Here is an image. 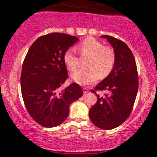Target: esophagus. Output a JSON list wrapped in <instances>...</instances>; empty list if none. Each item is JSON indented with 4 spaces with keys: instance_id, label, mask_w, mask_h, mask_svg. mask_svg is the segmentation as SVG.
I'll return each mask as SVG.
<instances>
[{
    "instance_id": "1",
    "label": "esophagus",
    "mask_w": 157,
    "mask_h": 157,
    "mask_svg": "<svg viewBox=\"0 0 157 157\" xmlns=\"http://www.w3.org/2000/svg\"><path fill=\"white\" fill-rule=\"evenodd\" d=\"M89 89H88L87 87H84L83 88V93H84V94H87L88 92H89Z\"/></svg>"
}]
</instances>
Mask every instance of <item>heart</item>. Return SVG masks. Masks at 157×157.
Here are the masks:
<instances>
[{"label": "heart", "instance_id": "b5f03b06", "mask_svg": "<svg viewBox=\"0 0 157 157\" xmlns=\"http://www.w3.org/2000/svg\"><path fill=\"white\" fill-rule=\"evenodd\" d=\"M82 57H89L86 68L75 71L71 77L81 85L92 83L100 78H105L112 72L117 61L114 49L104 46L100 41L94 37H87L78 46ZM63 62L69 71H73L78 66V58L72 49H68L63 55Z\"/></svg>", "mask_w": 157, "mask_h": 157}]
</instances>
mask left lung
Wrapping results in <instances>:
<instances>
[{
	"label": "left lung",
	"instance_id": "1",
	"mask_svg": "<svg viewBox=\"0 0 157 157\" xmlns=\"http://www.w3.org/2000/svg\"><path fill=\"white\" fill-rule=\"evenodd\" d=\"M101 37L113 46L117 61L112 72L91 89L97 101L90 109L89 118L97 127L111 130L130 116L137 94L138 73L134 55L123 41L109 35ZM97 90H107L108 94L100 97Z\"/></svg>",
	"mask_w": 157,
	"mask_h": 157
}]
</instances>
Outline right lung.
Listing matches in <instances>:
<instances>
[{
    "mask_svg": "<svg viewBox=\"0 0 157 157\" xmlns=\"http://www.w3.org/2000/svg\"><path fill=\"white\" fill-rule=\"evenodd\" d=\"M77 41V37L67 34L43 35L30 46L23 61L21 76L23 102L32 119L44 127L63 122L69 105L83 94L76 82L60 89L68 77L63 55Z\"/></svg>",
    "mask_w": 157,
    "mask_h": 157,
    "instance_id": "1",
    "label": "right lung"
}]
</instances>
